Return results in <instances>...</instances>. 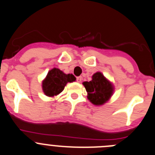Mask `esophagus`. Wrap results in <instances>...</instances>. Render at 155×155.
<instances>
[{
	"instance_id": "obj_1",
	"label": "esophagus",
	"mask_w": 155,
	"mask_h": 155,
	"mask_svg": "<svg viewBox=\"0 0 155 155\" xmlns=\"http://www.w3.org/2000/svg\"><path fill=\"white\" fill-rule=\"evenodd\" d=\"M82 81V77H77V81L80 83L81 81Z\"/></svg>"
}]
</instances>
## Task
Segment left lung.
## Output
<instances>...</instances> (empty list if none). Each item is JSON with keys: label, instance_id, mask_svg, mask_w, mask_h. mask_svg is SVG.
I'll return each mask as SVG.
<instances>
[{"label": "left lung", "instance_id": "1", "mask_svg": "<svg viewBox=\"0 0 155 155\" xmlns=\"http://www.w3.org/2000/svg\"><path fill=\"white\" fill-rule=\"evenodd\" d=\"M87 92V98L94 105L105 104L113 94V84L101 72H96L91 81L83 82Z\"/></svg>", "mask_w": 155, "mask_h": 155}]
</instances>
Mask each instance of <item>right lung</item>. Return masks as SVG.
I'll list each match as a JSON object with an SVG mask.
<instances>
[{"mask_svg":"<svg viewBox=\"0 0 155 155\" xmlns=\"http://www.w3.org/2000/svg\"><path fill=\"white\" fill-rule=\"evenodd\" d=\"M75 80L76 78L73 74H66L60 69L54 68L48 71L45 79L42 81V89L45 95L54 97L62 92L68 82H73Z\"/></svg>","mask_w":155,"mask_h":155,"instance_id":"right-lung-1","label":"right lung"}]
</instances>
